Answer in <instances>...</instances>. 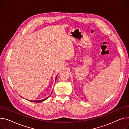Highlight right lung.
<instances>
[{
    "instance_id": "add662e5",
    "label": "right lung",
    "mask_w": 129,
    "mask_h": 129,
    "mask_svg": "<svg viewBox=\"0 0 129 129\" xmlns=\"http://www.w3.org/2000/svg\"><path fill=\"white\" fill-rule=\"evenodd\" d=\"M56 78H57V77H56V78H55V81H56ZM49 96L47 97V98H46V99H44V100H40V101H30V102H36V103H39V102H43V101H45L46 100H47V99H48V98H49Z\"/></svg>"
}]
</instances>
